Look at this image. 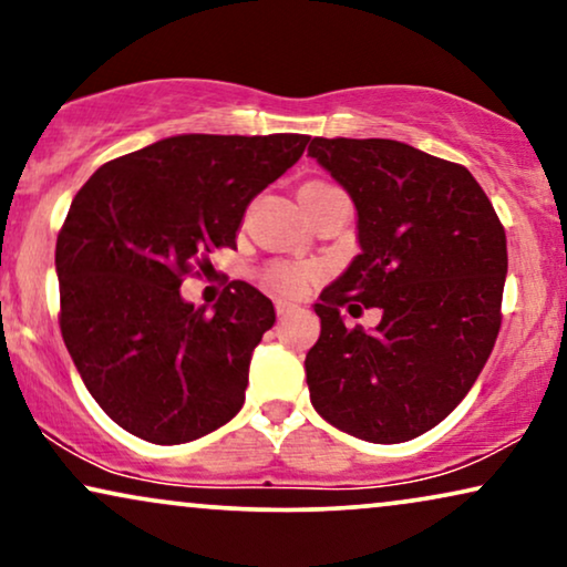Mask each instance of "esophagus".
I'll use <instances>...</instances> for the list:
<instances>
[{
	"label": "esophagus",
	"instance_id": "esophagus-1",
	"mask_svg": "<svg viewBox=\"0 0 567 567\" xmlns=\"http://www.w3.org/2000/svg\"><path fill=\"white\" fill-rule=\"evenodd\" d=\"M293 309H297V307H293L291 301H286V299H276V315L281 317V320H284V317H289V315L293 312Z\"/></svg>",
	"mask_w": 567,
	"mask_h": 567
}]
</instances>
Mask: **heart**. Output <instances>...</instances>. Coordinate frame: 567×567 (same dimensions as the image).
<instances>
[{"instance_id":"b5f03b06","label":"heart","mask_w":567,"mask_h":567,"mask_svg":"<svg viewBox=\"0 0 567 567\" xmlns=\"http://www.w3.org/2000/svg\"><path fill=\"white\" fill-rule=\"evenodd\" d=\"M330 183L312 181L301 185V190H315V188H328ZM309 278H312V268L307 266H293V262H274V266L266 268V284L274 286L276 291L281 293H299L305 289Z\"/></svg>"}]
</instances>
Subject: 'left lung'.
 <instances>
[{
  "label": "left lung",
  "mask_w": 567,
  "mask_h": 567,
  "mask_svg": "<svg viewBox=\"0 0 567 567\" xmlns=\"http://www.w3.org/2000/svg\"><path fill=\"white\" fill-rule=\"evenodd\" d=\"M355 206L361 252L320 293V340L305 359L309 398L338 431L402 444L472 390L501 330L506 231L467 167L392 138H312ZM361 300L383 320L346 329Z\"/></svg>",
  "instance_id": "8db88e82"
}]
</instances>
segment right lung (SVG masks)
<instances>
[{"mask_svg": "<svg viewBox=\"0 0 567 567\" xmlns=\"http://www.w3.org/2000/svg\"><path fill=\"white\" fill-rule=\"evenodd\" d=\"M309 136L181 134L105 162L56 239L61 336L121 429L185 444L229 423L274 301L231 281L214 312L183 299L193 258L237 250L250 200L297 165Z\"/></svg>", "mask_w": 567, "mask_h": 567, "instance_id": "right-lung-1", "label": "right lung"}]
</instances>
